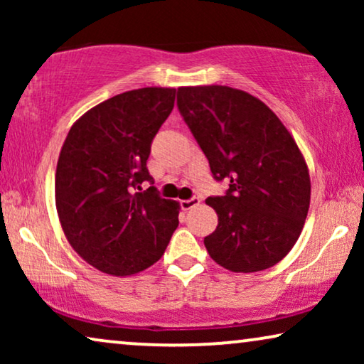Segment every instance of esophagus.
Masks as SVG:
<instances>
[{
	"label": "esophagus",
	"mask_w": 364,
	"mask_h": 364,
	"mask_svg": "<svg viewBox=\"0 0 364 364\" xmlns=\"http://www.w3.org/2000/svg\"><path fill=\"white\" fill-rule=\"evenodd\" d=\"M198 203H200V198L191 197V198H187V200H181V207L183 208V210H191V208L198 205Z\"/></svg>",
	"instance_id": "esophagus-1"
}]
</instances>
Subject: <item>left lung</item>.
I'll return each mask as SVG.
<instances>
[{
    "instance_id": "left-lung-1",
    "label": "left lung",
    "mask_w": 364,
    "mask_h": 364,
    "mask_svg": "<svg viewBox=\"0 0 364 364\" xmlns=\"http://www.w3.org/2000/svg\"><path fill=\"white\" fill-rule=\"evenodd\" d=\"M177 107L205 154L212 176L227 182L207 198L218 225L203 238L232 272L270 268L291 250L310 207V176L280 119L248 92L227 86L181 87Z\"/></svg>"
}]
</instances>
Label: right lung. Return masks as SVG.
<instances>
[{"instance_id": "1", "label": "right lung", "mask_w": 364, "mask_h": 364, "mask_svg": "<svg viewBox=\"0 0 364 364\" xmlns=\"http://www.w3.org/2000/svg\"><path fill=\"white\" fill-rule=\"evenodd\" d=\"M176 89L142 87L87 111L69 131L56 168V207L71 247L109 275H132L164 255L178 203L159 196L147 159ZM151 187L141 191V183Z\"/></svg>"}]
</instances>
